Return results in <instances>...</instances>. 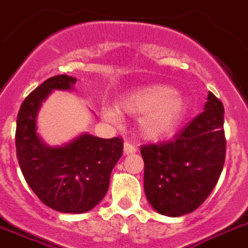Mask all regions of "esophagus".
<instances>
[{
  "label": "esophagus",
  "mask_w": 248,
  "mask_h": 248,
  "mask_svg": "<svg viewBox=\"0 0 248 248\" xmlns=\"http://www.w3.org/2000/svg\"><path fill=\"white\" fill-rule=\"evenodd\" d=\"M136 150H138V148H136L134 144H131L130 141H124V154H132V153H136Z\"/></svg>",
  "instance_id": "esophagus-1"
}]
</instances>
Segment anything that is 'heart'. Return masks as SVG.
Returning a JSON list of instances; mask_svg holds the SVG:
<instances>
[{
  "label": "heart",
  "mask_w": 248,
  "mask_h": 248,
  "mask_svg": "<svg viewBox=\"0 0 248 248\" xmlns=\"http://www.w3.org/2000/svg\"><path fill=\"white\" fill-rule=\"evenodd\" d=\"M118 110L140 116V128L145 138L158 140L170 135L186 113V100L180 93L166 85H148L121 98ZM104 117L114 120L116 114L106 110Z\"/></svg>",
  "instance_id": "heart-1"
}]
</instances>
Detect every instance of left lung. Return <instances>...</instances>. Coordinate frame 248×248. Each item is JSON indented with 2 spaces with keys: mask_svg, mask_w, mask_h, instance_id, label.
Listing matches in <instances>:
<instances>
[{
  "mask_svg": "<svg viewBox=\"0 0 248 248\" xmlns=\"http://www.w3.org/2000/svg\"><path fill=\"white\" fill-rule=\"evenodd\" d=\"M225 146L224 107L209 92L204 112L173 140L140 148L145 195L153 208L168 217L196 210L218 182Z\"/></svg>",
  "mask_w": 248,
  "mask_h": 248,
  "instance_id": "8db88e82",
  "label": "left lung"
}]
</instances>
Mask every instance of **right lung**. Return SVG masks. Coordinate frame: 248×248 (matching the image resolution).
Instances as JSON below:
<instances>
[{"label":"right lung","instance_id":"obj_1","mask_svg":"<svg viewBox=\"0 0 248 248\" xmlns=\"http://www.w3.org/2000/svg\"><path fill=\"white\" fill-rule=\"evenodd\" d=\"M75 78H47L30 93L16 121V156L23 176L44 205L61 213H85L106 196L110 172L124 153L121 138L100 139L85 134L63 148L46 146L38 138L35 118L53 89H70Z\"/></svg>","mask_w":248,"mask_h":248}]
</instances>
